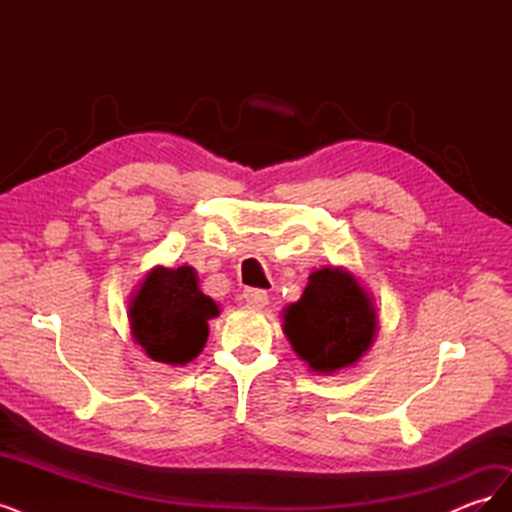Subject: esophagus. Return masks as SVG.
Returning a JSON list of instances; mask_svg holds the SVG:
<instances>
[{
	"label": "esophagus",
	"mask_w": 512,
	"mask_h": 512,
	"mask_svg": "<svg viewBox=\"0 0 512 512\" xmlns=\"http://www.w3.org/2000/svg\"><path fill=\"white\" fill-rule=\"evenodd\" d=\"M243 299L250 303V305L265 307L269 303V294H267V290H260V288H245L243 290Z\"/></svg>",
	"instance_id": "34e87169"
}]
</instances>
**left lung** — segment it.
I'll return each instance as SVG.
<instances>
[{
  "label": "left lung",
  "mask_w": 512,
  "mask_h": 512,
  "mask_svg": "<svg viewBox=\"0 0 512 512\" xmlns=\"http://www.w3.org/2000/svg\"><path fill=\"white\" fill-rule=\"evenodd\" d=\"M292 350L312 371H337L356 363L376 335V312L348 271L324 267L309 275L303 297L284 314Z\"/></svg>",
  "instance_id": "obj_1"
}]
</instances>
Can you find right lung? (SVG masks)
<instances>
[{"instance_id":"add662e5","label":"right lung","mask_w":512,"mask_h":512,"mask_svg":"<svg viewBox=\"0 0 512 512\" xmlns=\"http://www.w3.org/2000/svg\"><path fill=\"white\" fill-rule=\"evenodd\" d=\"M220 309L200 292L192 267L153 269L130 305L132 335L153 361L185 365L205 348Z\"/></svg>"}]
</instances>
